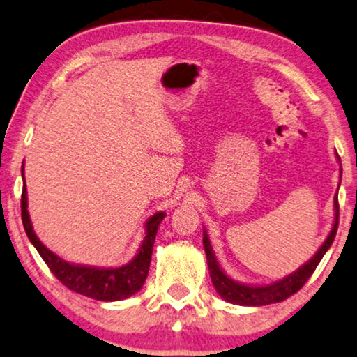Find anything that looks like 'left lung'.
I'll use <instances>...</instances> for the list:
<instances>
[{
	"label": "left lung",
	"mask_w": 357,
	"mask_h": 357,
	"mask_svg": "<svg viewBox=\"0 0 357 357\" xmlns=\"http://www.w3.org/2000/svg\"><path fill=\"white\" fill-rule=\"evenodd\" d=\"M333 204H335L333 228H331L327 239H325V243L320 245V249L315 252L314 257L310 259L307 264H304L303 267L296 270V272L288 275V277L265 286L243 284V283H238V281L231 280L228 275L220 268L217 259H215L212 245H210L207 231L204 229V249H205V254H207L210 278H212V283L215 286V289H217V293L222 296L225 301H228L231 304H238V305H267L273 303H281V301L288 299L289 296L298 293V291L305 284V281L310 278V275L314 273V270L317 268L320 260H322V257L328 250L336 236V229H338V218H340L338 194L335 195Z\"/></svg>",
	"instance_id": "8db88e82"
}]
</instances>
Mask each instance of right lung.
Returning a JSON list of instances; mask_svg holds the SVG:
<instances>
[{
	"instance_id": "add662e5",
	"label": "right lung",
	"mask_w": 357,
	"mask_h": 357,
	"mask_svg": "<svg viewBox=\"0 0 357 357\" xmlns=\"http://www.w3.org/2000/svg\"><path fill=\"white\" fill-rule=\"evenodd\" d=\"M24 169V168H22ZM24 179V173H22ZM21 215L24 229L29 236L30 243L35 245L38 254L42 255L45 264L52 270V273L61 283L71 291H76L79 294L87 296V298L97 301H121L129 296L137 293L145 283V278L149 275L150 260H152V250L155 236H157L158 225L167 217L165 212L155 213L149 218L145 225V238L140 245L139 252L129 264L118 268H97L87 267V265H74L69 264L56 254H53L48 248H45L42 241L37 238L35 231L30 223L29 210H27V188L24 181L22 199H21Z\"/></svg>"
}]
</instances>
